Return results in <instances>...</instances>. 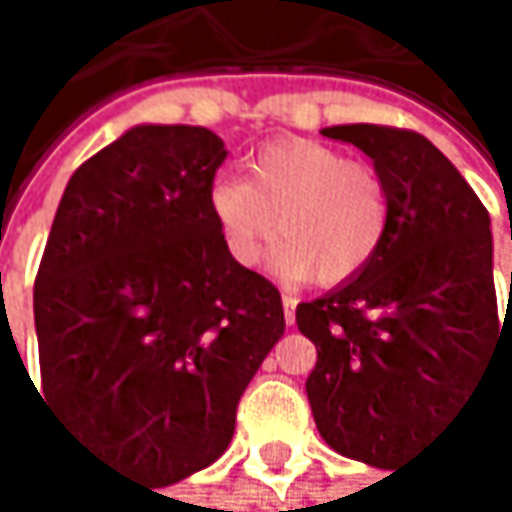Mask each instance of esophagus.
Masks as SVG:
<instances>
[{
    "instance_id": "1",
    "label": "esophagus",
    "mask_w": 512,
    "mask_h": 512,
    "mask_svg": "<svg viewBox=\"0 0 512 512\" xmlns=\"http://www.w3.org/2000/svg\"><path fill=\"white\" fill-rule=\"evenodd\" d=\"M294 306H297V300H294L291 294H285V297H282V309H285V324H294Z\"/></svg>"
}]
</instances>
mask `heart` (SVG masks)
<instances>
[{
	"instance_id": "b5f03b06",
	"label": "heart",
	"mask_w": 512,
	"mask_h": 512,
	"mask_svg": "<svg viewBox=\"0 0 512 512\" xmlns=\"http://www.w3.org/2000/svg\"><path fill=\"white\" fill-rule=\"evenodd\" d=\"M209 215L239 267H258L273 233V270L285 279L334 285L370 264L388 230L382 175L312 139L264 145L242 178L209 188Z\"/></svg>"
}]
</instances>
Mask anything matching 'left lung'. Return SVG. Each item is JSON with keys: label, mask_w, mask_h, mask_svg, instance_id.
Instances as JSON below:
<instances>
[{"label": "left lung", "mask_w": 512, "mask_h": 512, "mask_svg": "<svg viewBox=\"0 0 512 512\" xmlns=\"http://www.w3.org/2000/svg\"><path fill=\"white\" fill-rule=\"evenodd\" d=\"M321 136L373 160L388 230L364 270L297 306L300 334L318 349L306 397L334 452L388 467L428 443L512 334L510 315L498 318L492 221L413 130L343 124Z\"/></svg>", "instance_id": "left-lung-1"}]
</instances>
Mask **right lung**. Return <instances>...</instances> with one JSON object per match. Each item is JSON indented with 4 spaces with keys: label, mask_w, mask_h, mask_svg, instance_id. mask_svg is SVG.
<instances>
[{
    "label": "right lung",
    "mask_w": 512,
    "mask_h": 512,
    "mask_svg": "<svg viewBox=\"0 0 512 512\" xmlns=\"http://www.w3.org/2000/svg\"><path fill=\"white\" fill-rule=\"evenodd\" d=\"M224 157L206 127H130L72 172L35 276L45 400L154 486L224 455L285 334L276 285L230 261L209 215Z\"/></svg>",
    "instance_id": "obj_1"
}]
</instances>
